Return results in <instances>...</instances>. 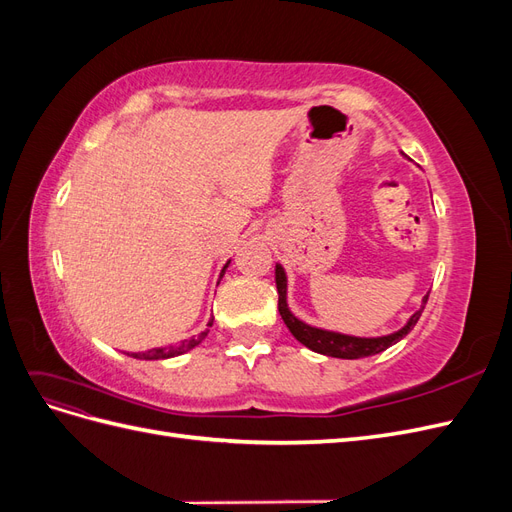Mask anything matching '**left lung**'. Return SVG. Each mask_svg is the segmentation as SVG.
Masks as SVG:
<instances>
[{
    "label": "left lung",
    "instance_id": "obj_1",
    "mask_svg": "<svg viewBox=\"0 0 512 512\" xmlns=\"http://www.w3.org/2000/svg\"><path fill=\"white\" fill-rule=\"evenodd\" d=\"M275 284H277V294H280L277 309H280V316L286 322L288 331L309 350H314L318 354L335 356V359H365V356H374L386 348H391L393 344L399 342V339H404L414 329V324L418 322V318H421L425 303L429 299V294H427V297L423 299L421 309L414 312L410 316V320L399 331H395L391 335H382V337H354V335H344V333L312 327V324H305L303 320L294 316L286 303L288 282H286V271L282 269V265H275Z\"/></svg>",
    "mask_w": 512,
    "mask_h": 512
}]
</instances>
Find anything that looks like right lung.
Masks as SVG:
<instances>
[{"label":"right lung","instance_id":"obj_1","mask_svg":"<svg viewBox=\"0 0 512 512\" xmlns=\"http://www.w3.org/2000/svg\"><path fill=\"white\" fill-rule=\"evenodd\" d=\"M230 265V260L226 262L224 265V269H222V273H220V277L224 275V271H226V267ZM213 324V320H209V324L207 327H211ZM207 333H209V329L207 331H203L200 333L198 337H192V339H183V342L179 344V346H170V348H153V350H147V352H132L130 356H134V359H145V361H158V359H170V356H179V354H183V352H188V350H192L194 346H198L200 342H203V339L207 337Z\"/></svg>","mask_w":512,"mask_h":512}]
</instances>
